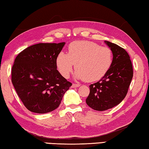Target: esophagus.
<instances>
[{"instance_id": "esophagus-1", "label": "esophagus", "mask_w": 149, "mask_h": 149, "mask_svg": "<svg viewBox=\"0 0 149 149\" xmlns=\"http://www.w3.org/2000/svg\"><path fill=\"white\" fill-rule=\"evenodd\" d=\"M80 86H81V84H76V83H73L72 87H73V88H77V87H79Z\"/></svg>"}]
</instances>
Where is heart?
<instances>
[{
  "instance_id": "b5f03b06",
  "label": "heart",
  "mask_w": 149,
  "mask_h": 149,
  "mask_svg": "<svg viewBox=\"0 0 149 149\" xmlns=\"http://www.w3.org/2000/svg\"><path fill=\"white\" fill-rule=\"evenodd\" d=\"M113 62L112 50L94 42L75 41L68 47V54L61 52L56 60L58 71L64 78H68L75 65L74 76L88 82L98 81L111 68Z\"/></svg>"
}]
</instances>
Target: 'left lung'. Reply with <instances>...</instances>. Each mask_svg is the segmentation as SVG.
Segmentation results:
<instances>
[{"label": "left lung", "instance_id": "left-lung-1", "mask_svg": "<svg viewBox=\"0 0 149 149\" xmlns=\"http://www.w3.org/2000/svg\"><path fill=\"white\" fill-rule=\"evenodd\" d=\"M112 50L113 62L109 70L99 81L91 84L86 99L91 108L103 111L113 108L127 95L133 77L131 61L127 52L119 46L104 41Z\"/></svg>", "mask_w": 149, "mask_h": 149}]
</instances>
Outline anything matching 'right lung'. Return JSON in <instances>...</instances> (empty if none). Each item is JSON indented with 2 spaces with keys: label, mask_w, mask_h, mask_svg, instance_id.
Returning a JSON list of instances; mask_svg holds the SVG:
<instances>
[{
  "label": "right lung",
  "mask_w": 149,
  "mask_h": 149,
  "mask_svg": "<svg viewBox=\"0 0 149 149\" xmlns=\"http://www.w3.org/2000/svg\"><path fill=\"white\" fill-rule=\"evenodd\" d=\"M65 45L38 43L16 57L11 81L22 103L33 113H47L58 108L72 86L56 69V57Z\"/></svg>",
  "instance_id": "add662e5"
}]
</instances>
